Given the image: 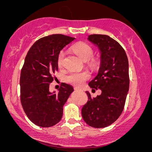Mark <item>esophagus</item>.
I'll return each mask as SVG.
<instances>
[{
  "label": "esophagus",
  "instance_id": "esophagus-1",
  "mask_svg": "<svg viewBox=\"0 0 152 152\" xmlns=\"http://www.w3.org/2000/svg\"><path fill=\"white\" fill-rule=\"evenodd\" d=\"M74 89L76 91H79V90H81L80 88H78V87H74Z\"/></svg>",
  "mask_w": 152,
  "mask_h": 152
}]
</instances>
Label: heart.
<instances>
[{
    "mask_svg": "<svg viewBox=\"0 0 152 152\" xmlns=\"http://www.w3.org/2000/svg\"><path fill=\"white\" fill-rule=\"evenodd\" d=\"M72 50L75 53L82 59L87 61L89 66L92 68H96L99 65V61L97 58L93 57L94 55V50L90 45L85 42H79L72 45ZM65 52L61 50L59 52L57 56V65L61 68L64 65L65 59ZM91 75L88 71L82 72H70L65 77L66 82L77 86H80L84 83L90 79Z\"/></svg>",
    "mask_w": 152,
    "mask_h": 152,
    "instance_id": "1",
    "label": "heart"
}]
</instances>
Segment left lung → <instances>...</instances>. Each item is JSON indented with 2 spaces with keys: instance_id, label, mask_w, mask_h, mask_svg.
<instances>
[{
  "instance_id": "8db88e82",
  "label": "left lung",
  "mask_w": 152,
  "mask_h": 152,
  "mask_svg": "<svg viewBox=\"0 0 152 152\" xmlns=\"http://www.w3.org/2000/svg\"><path fill=\"white\" fill-rule=\"evenodd\" d=\"M88 39L101 52V65L91 88L100 89V95L92 98L86 91L88 101L83 106L84 122L94 128H104L117 120L123 111L129 87V62L125 51L119 43L104 34L89 35Z\"/></svg>"
}]
</instances>
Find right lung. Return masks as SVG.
<instances>
[{
	"label": "right lung",
	"mask_w": 152,
	"mask_h": 152,
	"mask_svg": "<svg viewBox=\"0 0 152 152\" xmlns=\"http://www.w3.org/2000/svg\"><path fill=\"white\" fill-rule=\"evenodd\" d=\"M74 37L52 34L37 40L25 59L20 72V102L28 118L41 127L57 124L63 115V106L73 88L61 83L57 93L49 91L53 74L58 70L57 56Z\"/></svg>",
	"instance_id": "obj_1"
}]
</instances>
